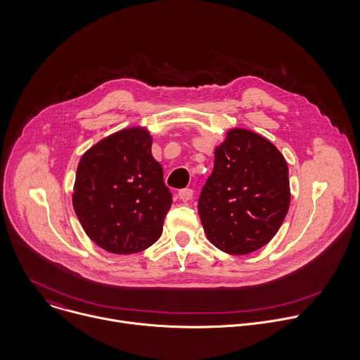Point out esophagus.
I'll return each mask as SVG.
<instances>
[{"label": "esophagus", "mask_w": 360, "mask_h": 360, "mask_svg": "<svg viewBox=\"0 0 360 360\" xmlns=\"http://www.w3.org/2000/svg\"><path fill=\"white\" fill-rule=\"evenodd\" d=\"M178 196H179V199H181V200L188 202V200H191V199H192V196H193V191H192L191 188L181 189V191L178 192Z\"/></svg>", "instance_id": "esophagus-1"}]
</instances>
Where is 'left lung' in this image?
Listing matches in <instances>:
<instances>
[{"label":"left lung","mask_w":360,"mask_h":360,"mask_svg":"<svg viewBox=\"0 0 360 360\" xmlns=\"http://www.w3.org/2000/svg\"><path fill=\"white\" fill-rule=\"evenodd\" d=\"M289 205V169L281 150L259 134L228 129L198 203L208 240L231 255L252 253L276 235Z\"/></svg>","instance_id":"8db88e82"}]
</instances>
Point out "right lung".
Here are the masks:
<instances>
[{
  "instance_id": "add662e5",
  "label": "right lung",
  "mask_w": 360,
  "mask_h": 360,
  "mask_svg": "<svg viewBox=\"0 0 360 360\" xmlns=\"http://www.w3.org/2000/svg\"><path fill=\"white\" fill-rule=\"evenodd\" d=\"M145 127L121 129L79 160L72 207L88 238L110 253L131 255L155 243L171 208L162 167Z\"/></svg>"
}]
</instances>
